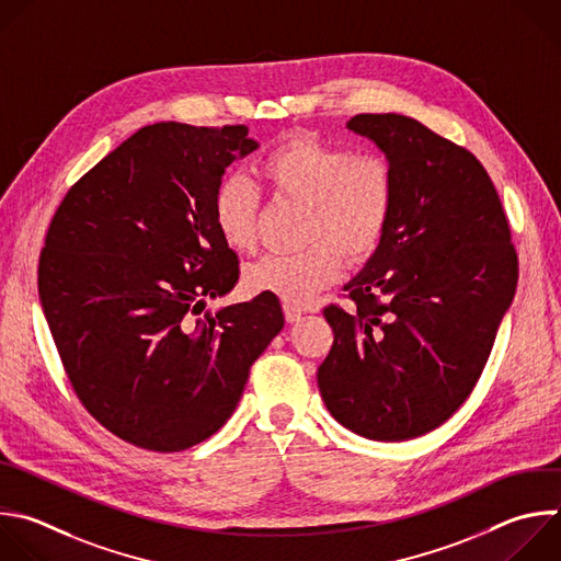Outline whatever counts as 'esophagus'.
Wrapping results in <instances>:
<instances>
[{
	"mask_svg": "<svg viewBox=\"0 0 561 561\" xmlns=\"http://www.w3.org/2000/svg\"><path fill=\"white\" fill-rule=\"evenodd\" d=\"M301 308H297V306H293V304H284V319L288 321V323H293V321H297L299 317H301Z\"/></svg>",
	"mask_w": 561,
	"mask_h": 561,
	"instance_id": "esophagus-1",
	"label": "esophagus"
}]
</instances>
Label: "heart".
Returning a JSON list of instances; mask_svg holds the SVG:
<instances>
[{"instance_id": "b5f03b06", "label": "heart", "mask_w": 561, "mask_h": 561, "mask_svg": "<svg viewBox=\"0 0 561 561\" xmlns=\"http://www.w3.org/2000/svg\"><path fill=\"white\" fill-rule=\"evenodd\" d=\"M260 175L277 201L306 207L299 253H271L244 271L255 293L286 304H306L332 284L345 260L365 262L381 247L397 198V175L388 156L354 153L314 134L284 138L260 162ZM214 222L233 251H251L257 240L260 194L244 175H227L214 194Z\"/></svg>"}]
</instances>
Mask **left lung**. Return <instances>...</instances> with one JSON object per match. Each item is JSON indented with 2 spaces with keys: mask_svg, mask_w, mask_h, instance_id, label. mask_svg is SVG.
Instances as JSON below:
<instances>
[{
  "mask_svg": "<svg viewBox=\"0 0 561 561\" xmlns=\"http://www.w3.org/2000/svg\"><path fill=\"white\" fill-rule=\"evenodd\" d=\"M347 127L390 158L388 233L330 304L334 332L317 369L330 414L369 440L443 425L476 388L517 286V253L495 186L465 147L401 114H356Z\"/></svg>",
  "mask_w": 561,
  "mask_h": 561,
  "instance_id": "left-lung-1",
  "label": "left lung"
}]
</instances>
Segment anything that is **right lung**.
I'll return each mask as SVG.
<instances>
[{"instance_id":"add662e5","label":"right lung","mask_w":561,"mask_h":561,"mask_svg":"<svg viewBox=\"0 0 561 561\" xmlns=\"http://www.w3.org/2000/svg\"><path fill=\"white\" fill-rule=\"evenodd\" d=\"M257 149L247 125L140 127L61 201L39 297L68 381L121 440L160 454L214 436L284 328L279 299L205 314L240 279L214 222L225 169Z\"/></svg>"}]
</instances>
